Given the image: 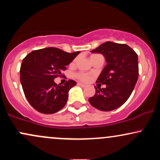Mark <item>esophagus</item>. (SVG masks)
Masks as SVG:
<instances>
[{"mask_svg":"<svg viewBox=\"0 0 160 160\" xmlns=\"http://www.w3.org/2000/svg\"><path fill=\"white\" fill-rule=\"evenodd\" d=\"M78 85L80 86H82V87H85V86H86V84L82 83V82H78Z\"/></svg>","mask_w":160,"mask_h":160,"instance_id":"34e87169","label":"esophagus"}]
</instances>
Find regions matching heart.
<instances>
[{"label": "heart", "instance_id": "1", "mask_svg": "<svg viewBox=\"0 0 160 160\" xmlns=\"http://www.w3.org/2000/svg\"><path fill=\"white\" fill-rule=\"evenodd\" d=\"M98 56L97 54H94V55H92L91 57H93V56ZM90 57V58H91ZM76 62V59H74V61L72 62V65H74V64ZM75 77H76V78H78V80H81V81H88V80H89V78H90V75L89 74H87V73H85V72H78L76 74H75Z\"/></svg>", "mask_w": 160, "mask_h": 160}]
</instances>
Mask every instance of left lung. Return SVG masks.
<instances>
[{"mask_svg":"<svg viewBox=\"0 0 160 160\" xmlns=\"http://www.w3.org/2000/svg\"><path fill=\"white\" fill-rule=\"evenodd\" d=\"M92 52L102 53L107 65L96 82L105 84L101 89L95 86V94L89 98L92 106L102 111H111L122 106L132 92L138 78V55L130 47L108 41Z\"/></svg>","mask_w":160,"mask_h":160,"instance_id":"1","label":"left lung"}]
</instances>
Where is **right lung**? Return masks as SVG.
<instances>
[{"mask_svg":"<svg viewBox=\"0 0 160 160\" xmlns=\"http://www.w3.org/2000/svg\"><path fill=\"white\" fill-rule=\"evenodd\" d=\"M80 53L67 52L56 47L34 50L23 58L20 82L28 102L36 111L46 114L58 112L67 103L68 91L77 82L68 80L63 85L54 79Z\"/></svg>","mask_w":160,"mask_h":160,"instance_id":"1","label":"right lung"}]
</instances>
